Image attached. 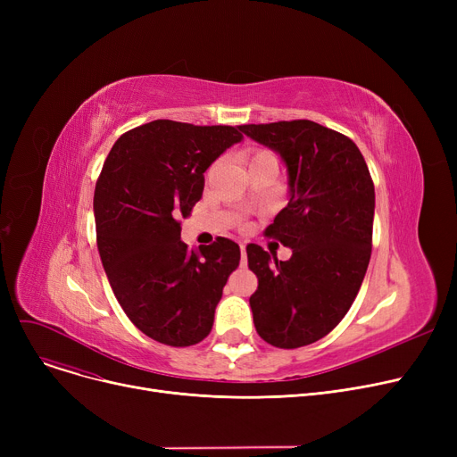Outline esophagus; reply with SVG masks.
I'll list each match as a JSON object with an SVG mask.
<instances>
[{
    "instance_id": "esophagus-1",
    "label": "esophagus",
    "mask_w": 457,
    "mask_h": 457,
    "mask_svg": "<svg viewBox=\"0 0 457 457\" xmlns=\"http://www.w3.org/2000/svg\"><path fill=\"white\" fill-rule=\"evenodd\" d=\"M241 257H243V265L246 262V245H241Z\"/></svg>"
}]
</instances>
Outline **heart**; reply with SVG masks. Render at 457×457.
Returning a JSON list of instances; mask_svg holds the SVG:
<instances>
[{"instance_id":"obj_1","label":"heart","mask_w":457,"mask_h":457,"mask_svg":"<svg viewBox=\"0 0 457 457\" xmlns=\"http://www.w3.org/2000/svg\"><path fill=\"white\" fill-rule=\"evenodd\" d=\"M274 155L270 154V152H267V150H257V152H253L252 154V157H250V162H255V161H262V159H272Z\"/></svg>"}]
</instances>
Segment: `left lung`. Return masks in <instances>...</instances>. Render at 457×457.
I'll return each instance as SVG.
<instances>
[{"instance_id":"1","label":"left lung","mask_w":457,"mask_h":457,"mask_svg":"<svg viewBox=\"0 0 457 457\" xmlns=\"http://www.w3.org/2000/svg\"><path fill=\"white\" fill-rule=\"evenodd\" d=\"M238 129L281 155L291 188L289 204L265 229L293 250L291 259L246 246L257 276L253 324L276 348L307 346L345 319L363 283L374 222L369 166L352 138L311 120Z\"/></svg>"}]
</instances>
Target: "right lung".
Listing matches in <instances>:
<instances>
[{
	"label": "right lung",
	"mask_w": 457,
	"mask_h": 457,
	"mask_svg": "<svg viewBox=\"0 0 457 457\" xmlns=\"http://www.w3.org/2000/svg\"><path fill=\"white\" fill-rule=\"evenodd\" d=\"M243 133L231 126L154 120L120 137L94 190L96 243L128 319L168 346L204 341L241 248L226 237L190 250L181 219L204 192V172Z\"/></svg>",
	"instance_id": "add662e5"
}]
</instances>
